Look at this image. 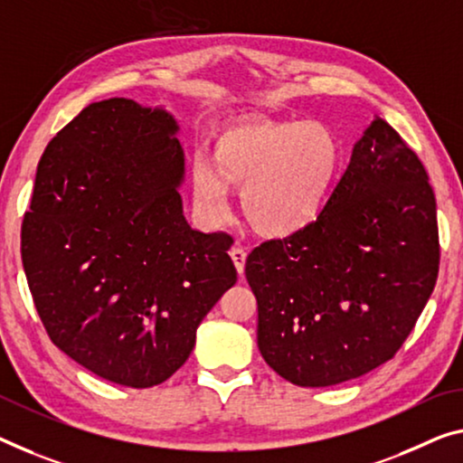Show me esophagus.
Listing matches in <instances>:
<instances>
[{"label":"esophagus","mask_w":463,"mask_h":463,"mask_svg":"<svg viewBox=\"0 0 463 463\" xmlns=\"http://www.w3.org/2000/svg\"><path fill=\"white\" fill-rule=\"evenodd\" d=\"M230 256H232L233 265H236V269H238V273L240 275L244 273V265H246V250H244V248L233 246L232 250H230Z\"/></svg>","instance_id":"1"}]
</instances>
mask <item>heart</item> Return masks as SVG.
Segmentation results:
<instances>
[{
    "label": "heart",
    "mask_w": 463,
    "mask_h": 463,
    "mask_svg": "<svg viewBox=\"0 0 463 463\" xmlns=\"http://www.w3.org/2000/svg\"><path fill=\"white\" fill-rule=\"evenodd\" d=\"M341 169V140L321 122L260 119L219 130L209 157L192 159V198L207 223L230 213V190L240 188L241 211L267 238L308 230L329 203Z\"/></svg>",
    "instance_id": "obj_1"
}]
</instances>
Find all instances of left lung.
<instances>
[{"mask_svg": "<svg viewBox=\"0 0 463 463\" xmlns=\"http://www.w3.org/2000/svg\"><path fill=\"white\" fill-rule=\"evenodd\" d=\"M437 273L429 174L374 116L317 223L248 254L262 358L300 387L358 379L400 350Z\"/></svg>", "mask_w": 463, "mask_h": 463, "instance_id": "8db88e82", "label": "left lung"}]
</instances>
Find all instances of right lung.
Listing matches in <instances>:
<instances>
[{"label":"right lung","instance_id":"right-lung-1","mask_svg":"<svg viewBox=\"0 0 463 463\" xmlns=\"http://www.w3.org/2000/svg\"><path fill=\"white\" fill-rule=\"evenodd\" d=\"M177 132L163 105L90 103L47 145L23 223L24 273L49 337L124 387L167 381L238 281L233 240L184 217Z\"/></svg>","mask_w":463,"mask_h":463}]
</instances>
